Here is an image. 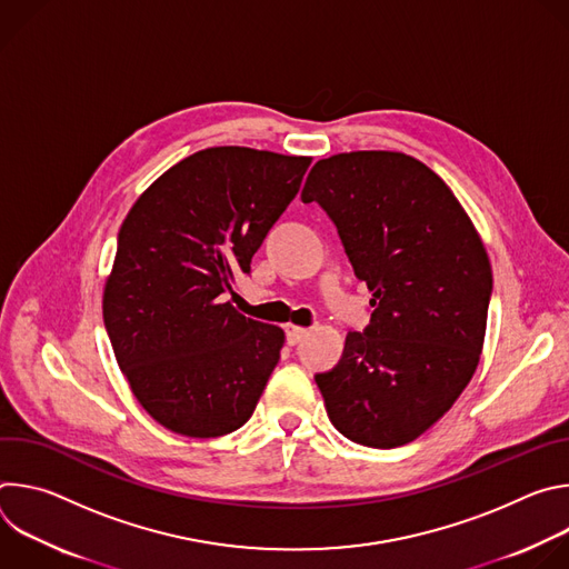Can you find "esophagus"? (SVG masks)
Segmentation results:
<instances>
[{
  "mask_svg": "<svg viewBox=\"0 0 569 569\" xmlns=\"http://www.w3.org/2000/svg\"><path fill=\"white\" fill-rule=\"evenodd\" d=\"M306 333H308V329L297 327V323H286V340H288L290 347L299 345L306 338Z\"/></svg>",
  "mask_w": 569,
  "mask_h": 569,
  "instance_id": "esophagus-1",
  "label": "esophagus"
}]
</instances>
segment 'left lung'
<instances>
[{"mask_svg": "<svg viewBox=\"0 0 569 569\" xmlns=\"http://www.w3.org/2000/svg\"><path fill=\"white\" fill-rule=\"evenodd\" d=\"M301 200L331 216L373 306L338 367L315 376L327 415L360 446L410 443L452 408L479 365L489 254L450 187L412 154L319 159Z\"/></svg>", "mask_w": 569, "mask_h": 569, "instance_id": "1", "label": "left lung"}]
</instances>
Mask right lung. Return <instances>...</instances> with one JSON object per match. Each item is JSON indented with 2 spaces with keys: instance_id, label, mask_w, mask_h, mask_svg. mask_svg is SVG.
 Masks as SVG:
<instances>
[{
  "instance_id": "right-lung-1",
  "label": "right lung",
  "mask_w": 569,
  "mask_h": 569,
  "mask_svg": "<svg viewBox=\"0 0 569 569\" xmlns=\"http://www.w3.org/2000/svg\"><path fill=\"white\" fill-rule=\"evenodd\" d=\"M310 161L204 148L159 176L128 211L103 321L134 398L167 430L211 439L252 417L286 336L224 297L238 274H250Z\"/></svg>"
}]
</instances>
